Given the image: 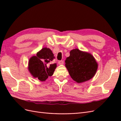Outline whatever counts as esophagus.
I'll return each mask as SVG.
<instances>
[{
	"label": "esophagus",
	"instance_id": "esophagus-1",
	"mask_svg": "<svg viewBox=\"0 0 121 121\" xmlns=\"http://www.w3.org/2000/svg\"><path fill=\"white\" fill-rule=\"evenodd\" d=\"M58 64L60 65H64V61L63 60H60V61H58Z\"/></svg>",
	"mask_w": 121,
	"mask_h": 121
}]
</instances>
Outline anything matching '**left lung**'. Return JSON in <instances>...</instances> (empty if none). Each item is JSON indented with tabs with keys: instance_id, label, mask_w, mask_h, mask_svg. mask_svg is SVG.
Listing matches in <instances>:
<instances>
[{
	"instance_id": "left-lung-1",
	"label": "left lung",
	"mask_w": 121,
	"mask_h": 121,
	"mask_svg": "<svg viewBox=\"0 0 121 121\" xmlns=\"http://www.w3.org/2000/svg\"><path fill=\"white\" fill-rule=\"evenodd\" d=\"M65 60V65L71 77L78 83L92 79L98 68V64L92 54L78 48L72 50Z\"/></svg>"
}]
</instances>
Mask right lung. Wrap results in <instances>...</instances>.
Instances as JSON below:
<instances>
[{"mask_svg":"<svg viewBox=\"0 0 121 121\" xmlns=\"http://www.w3.org/2000/svg\"><path fill=\"white\" fill-rule=\"evenodd\" d=\"M53 56L50 49L44 47L32 56L28 63V69L31 75L41 81H45L52 76L56 68V63H52Z\"/></svg>","mask_w":121,"mask_h":121,"instance_id":"add662e5","label":"right lung"}]
</instances>
